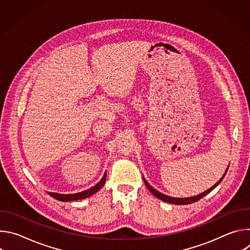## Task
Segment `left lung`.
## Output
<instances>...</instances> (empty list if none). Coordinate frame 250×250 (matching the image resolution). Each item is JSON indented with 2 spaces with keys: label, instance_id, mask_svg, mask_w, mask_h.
Returning <instances> with one entry per match:
<instances>
[{
  "label": "left lung",
  "instance_id": "obj_1",
  "mask_svg": "<svg viewBox=\"0 0 250 250\" xmlns=\"http://www.w3.org/2000/svg\"><path fill=\"white\" fill-rule=\"evenodd\" d=\"M227 171H228V169H227ZM227 171H226V173H227ZM226 173L223 175V177L221 178V180H220L217 184L213 185L211 188H209L208 190L205 191L204 193H202V194H200V195H198V196H194V197H190V198H173V197L166 196V195H164V194L158 192L157 190H155L153 187H151V186L146 182V180L145 179V178H144V180H145V183H146V186L147 187V189H148L156 198H158V199H160V200H162V201H164V202H167V203H170V204H174V205H188V204H192V203H195V202L199 201V200L202 199L204 196H206V195L208 194L210 191H212L213 189H215V188L223 181V179H224L225 176H226Z\"/></svg>",
  "mask_w": 250,
  "mask_h": 250
}]
</instances>
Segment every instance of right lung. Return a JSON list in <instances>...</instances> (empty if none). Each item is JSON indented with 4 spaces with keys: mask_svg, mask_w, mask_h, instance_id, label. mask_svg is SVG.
Returning a JSON list of instances; mask_svg holds the SVG:
<instances>
[{
    "mask_svg": "<svg viewBox=\"0 0 250 250\" xmlns=\"http://www.w3.org/2000/svg\"><path fill=\"white\" fill-rule=\"evenodd\" d=\"M105 172L103 176V178L101 179V181L96 184L94 187L86 190V191H83V192H80V193H76V194H68V195H63V194H57V193H48L49 196H51L52 198L58 200V201H62V202H69V201H76V200H82V199H85V198H88L90 196H92L93 194H95L96 192H98L104 184L105 182Z\"/></svg>",
    "mask_w": 250,
    "mask_h": 250,
    "instance_id": "obj_1",
    "label": "right lung"
}]
</instances>
